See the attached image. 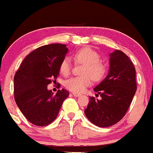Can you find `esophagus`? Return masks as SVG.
Returning <instances> with one entry per match:
<instances>
[{
  "instance_id": "1",
  "label": "esophagus",
  "mask_w": 153,
  "mask_h": 153,
  "mask_svg": "<svg viewBox=\"0 0 153 153\" xmlns=\"http://www.w3.org/2000/svg\"><path fill=\"white\" fill-rule=\"evenodd\" d=\"M72 94H73V96L76 97H78L81 96V94H76V93H72Z\"/></svg>"
}]
</instances>
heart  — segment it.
Segmentation results:
<instances>
[{
    "mask_svg": "<svg viewBox=\"0 0 153 153\" xmlns=\"http://www.w3.org/2000/svg\"><path fill=\"white\" fill-rule=\"evenodd\" d=\"M75 62L85 64L81 74L84 75L72 77L67 79L64 83L65 88L76 94L82 93L92 83V79L100 81L105 77L107 67L100 61V54L90 48H84L77 51L73 54ZM72 68V63L68 58L65 57L60 62L59 71L63 75H68Z\"/></svg>",
    "mask_w": 153,
    "mask_h": 153,
    "instance_id": "b5f03b06",
    "label": "heart"
}]
</instances>
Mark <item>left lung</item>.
I'll return each mask as SVG.
<instances>
[{
  "label": "left lung",
  "instance_id": "1",
  "mask_svg": "<svg viewBox=\"0 0 153 153\" xmlns=\"http://www.w3.org/2000/svg\"><path fill=\"white\" fill-rule=\"evenodd\" d=\"M109 62V74L94 88L101 99L91 97L85 110L90 122L101 128L112 126L125 116L137 91L136 70L129 57L116 50Z\"/></svg>",
  "mask_w": 153,
  "mask_h": 153
}]
</instances>
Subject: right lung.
<instances>
[{"mask_svg":"<svg viewBox=\"0 0 153 153\" xmlns=\"http://www.w3.org/2000/svg\"><path fill=\"white\" fill-rule=\"evenodd\" d=\"M68 52L65 44H52L37 48L25 57L14 76V99L24 116L37 126L52 123L63 101L66 90L56 94L48 85L59 74V65Z\"/></svg>","mask_w":153,"mask_h":153,"instance_id":"add662e5","label":"right lung"}]
</instances>
